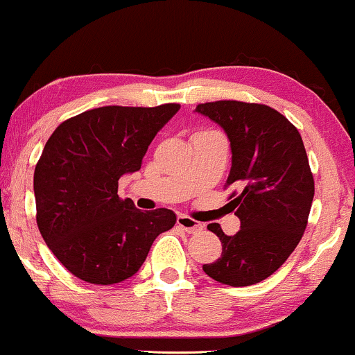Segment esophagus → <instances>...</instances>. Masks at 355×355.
<instances>
[{"instance_id":"1","label":"esophagus","mask_w":355,"mask_h":355,"mask_svg":"<svg viewBox=\"0 0 355 355\" xmlns=\"http://www.w3.org/2000/svg\"><path fill=\"white\" fill-rule=\"evenodd\" d=\"M177 225L178 228H182L183 232L187 233H198L203 230V225L200 223V221H196L193 218H190V216H185V215H180L177 218Z\"/></svg>"}]
</instances>
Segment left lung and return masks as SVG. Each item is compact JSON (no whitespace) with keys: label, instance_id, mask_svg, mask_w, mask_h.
<instances>
[{"label":"left lung","instance_id":"8db88e82","mask_svg":"<svg viewBox=\"0 0 355 355\" xmlns=\"http://www.w3.org/2000/svg\"><path fill=\"white\" fill-rule=\"evenodd\" d=\"M195 110L228 135L232 170L225 187L234 189L228 205L241 221L233 236L218 223L208 225L223 251L203 271L233 288L256 284L281 268L304 234L314 198L304 144L296 127L270 105L215 101Z\"/></svg>","mask_w":355,"mask_h":355}]
</instances>
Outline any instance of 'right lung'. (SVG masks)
Returning <instances> with one entry per match:
<instances>
[{"instance_id":"right-lung-1","label":"right lung","mask_w":355,"mask_h":355,"mask_svg":"<svg viewBox=\"0 0 355 355\" xmlns=\"http://www.w3.org/2000/svg\"><path fill=\"white\" fill-rule=\"evenodd\" d=\"M180 104L105 105L53 132L34 170L37 228L67 271L115 284L140 270L152 243L175 225L172 210L140 211L119 196V178L140 170L148 145Z\"/></svg>"}]
</instances>
